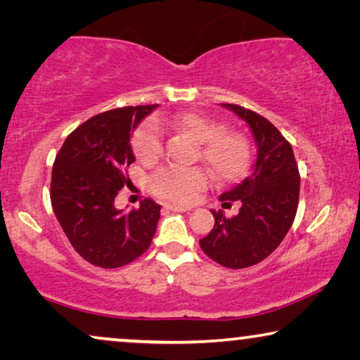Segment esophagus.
I'll return each instance as SVG.
<instances>
[{"instance_id":"obj_1","label":"esophagus","mask_w":360,"mask_h":360,"mask_svg":"<svg viewBox=\"0 0 360 360\" xmlns=\"http://www.w3.org/2000/svg\"><path fill=\"white\" fill-rule=\"evenodd\" d=\"M165 210L170 211H180V213H185V211H190L191 206H181V205H175V203H167Z\"/></svg>"}]
</instances>
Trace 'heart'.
<instances>
[{
    "label": "heart",
    "instance_id": "heart-1",
    "mask_svg": "<svg viewBox=\"0 0 360 360\" xmlns=\"http://www.w3.org/2000/svg\"><path fill=\"white\" fill-rule=\"evenodd\" d=\"M170 126L200 142L198 155L219 181H236L248 172L252 160L250 142L243 132L226 129L224 122L198 112L146 121L132 137V149L141 162H154L164 152V131ZM208 185L201 167L165 165L149 176L150 191L164 200L190 203Z\"/></svg>",
    "mask_w": 360,
    "mask_h": 360
}]
</instances>
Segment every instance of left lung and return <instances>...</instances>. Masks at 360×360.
<instances>
[{
    "label": "left lung",
    "instance_id": "obj_1",
    "mask_svg": "<svg viewBox=\"0 0 360 360\" xmlns=\"http://www.w3.org/2000/svg\"><path fill=\"white\" fill-rule=\"evenodd\" d=\"M249 122L257 142L252 174L219 196L223 206L239 201V213L224 218L214 213V226L200 248L211 260L228 269L262 262L278 248L292 228L300 198V172L293 149L269 120L244 106L223 103Z\"/></svg>",
    "mask_w": 360,
    "mask_h": 360
}]
</instances>
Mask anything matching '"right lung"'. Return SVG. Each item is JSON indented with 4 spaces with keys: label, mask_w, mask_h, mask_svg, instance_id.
Segmentation results:
<instances>
[{
    "label": "right lung",
    "mask_w": 360,
    "mask_h": 360,
    "mask_svg": "<svg viewBox=\"0 0 360 360\" xmlns=\"http://www.w3.org/2000/svg\"><path fill=\"white\" fill-rule=\"evenodd\" d=\"M155 105L124 106L90 117L67 136L53 160L51 201L72 248L101 269L131 264L149 249L160 205L144 198L122 213L115 198L129 184L131 132Z\"/></svg>",
    "instance_id": "add662e5"
}]
</instances>
